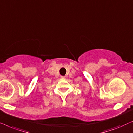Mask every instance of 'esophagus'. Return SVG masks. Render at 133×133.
<instances>
[{
    "mask_svg": "<svg viewBox=\"0 0 133 133\" xmlns=\"http://www.w3.org/2000/svg\"><path fill=\"white\" fill-rule=\"evenodd\" d=\"M61 78H65V76H61Z\"/></svg>",
    "mask_w": 133,
    "mask_h": 133,
    "instance_id": "obj_1",
    "label": "esophagus"
}]
</instances>
